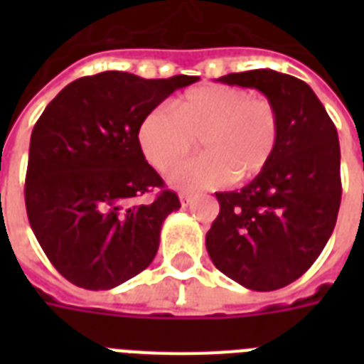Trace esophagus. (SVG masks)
<instances>
[{
	"label": "esophagus",
	"mask_w": 364,
	"mask_h": 364,
	"mask_svg": "<svg viewBox=\"0 0 364 364\" xmlns=\"http://www.w3.org/2000/svg\"><path fill=\"white\" fill-rule=\"evenodd\" d=\"M179 202H181V205L185 208V205H188L191 202H193V194L181 193V194H179Z\"/></svg>",
	"instance_id": "obj_1"
}]
</instances>
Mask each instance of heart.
Wrapping results in <instances>:
<instances>
[{
    "label": "heart",
    "instance_id": "obj_1",
    "mask_svg": "<svg viewBox=\"0 0 364 364\" xmlns=\"http://www.w3.org/2000/svg\"><path fill=\"white\" fill-rule=\"evenodd\" d=\"M170 110L149 111L137 128L143 156L159 171L178 164L200 136L206 154L171 170V187L215 188L236 177L260 176L276 154L279 117L264 98L238 87L204 85L187 90Z\"/></svg>",
    "mask_w": 364,
    "mask_h": 364
}]
</instances>
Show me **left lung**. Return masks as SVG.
Segmentation results:
<instances>
[{"mask_svg":"<svg viewBox=\"0 0 364 364\" xmlns=\"http://www.w3.org/2000/svg\"><path fill=\"white\" fill-rule=\"evenodd\" d=\"M217 81L264 94L279 117V141L268 168L249 185L215 193L221 210L205 249L243 287L276 291L316 262L334 230L342 198L338 132L296 77L251 70Z\"/></svg>","mask_w":364,"mask_h":364,"instance_id":"1","label":"left lung"}]
</instances>
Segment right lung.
<instances>
[{
  "mask_svg": "<svg viewBox=\"0 0 364 364\" xmlns=\"http://www.w3.org/2000/svg\"><path fill=\"white\" fill-rule=\"evenodd\" d=\"M196 81L126 71L81 77L60 90L33 126L26 211L48 260L77 287L113 289L153 262L162 223L181 204L171 191L134 204L164 187L143 156L137 128L171 92Z\"/></svg>",
  "mask_w": 364,
  "mask_h": 364,
  "instance_id": "add662e5",
  "label": "right lung"
}]
</instances>
